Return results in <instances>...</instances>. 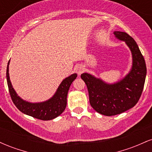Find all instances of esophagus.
Returning <instances> with one entry per match:
<instances>
[{"mask_svg": "<svg viewBox=\"0 0 152 152\" xmlns=\"http://www.w3.org/2000/svg\"><path fill=\"white\" fill-rule=\"evenodd\" d=\"M83 71H84V69H83L81 66H78L76 68V71L78 75H81Z\"/></svg>", "mask_w": 152, "mask_h": 152, "instance_id": "1", "label": "esophagus"}]
</instances>
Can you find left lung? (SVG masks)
Here are the masks:
<instances>
[{
	"instance_id": "left-lung-1",
	"label": "left lung",
	"mask_w": 152,
	"mask_h": 152,
	"mask_svg": "<svg viewBox=\"0 0 152 152\" xmlns=\"http://www.w3.org/2000/svg\"><path fill=\"white\" fill-rule=\"evenodd\" d=\"M114 34L118 39L125 41L132 51L133 64L130 72L112 84L87 73L81 75L88 88L91 106L99 114L108 116L121 114L137 104L146 75L145 61L134 38L121 31H114Z\"/></svg>"
}]
</instances>
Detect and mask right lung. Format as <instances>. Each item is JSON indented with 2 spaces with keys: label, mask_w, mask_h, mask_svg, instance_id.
I'll use <instances>...</instances> for the list:
<instances>
[{
  "label": "right lung",
  "mask_w": 152,
  "mask_h": 152,
  "mask_svg": "<svg viewBox=\"0 0 152 152\" xmlns=\"http://www.w3.org/2000/svg\"><path fill=\"white\" fill-rule=\"evenodd\" d=\"M9 62L10 61L6 70L7 83L12 101L18 110L26 115L43 121L53 119L64 112L67 104L68 91L72 82L77 77V74H74L66 78L58 86L53 96L48 101L41 103H30L20 98L12 86L8 73Z\"/></svg>",
  "instance_id": "obj_1"
}]
</instances>
